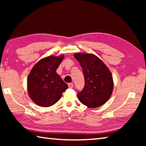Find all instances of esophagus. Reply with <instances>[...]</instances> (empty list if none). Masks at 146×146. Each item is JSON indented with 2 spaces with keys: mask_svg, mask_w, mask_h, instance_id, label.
Instances as JSON below:
<instances>
[{
  "mask_svg": "<svg viewBox=\"0 0 146 146\" xmlns=\"http://www.w3.org/2000/svg\"><path fill=\"white\" fill-rule=\"evenodd\" d=\"M68 87L70 88H72L73 87V83H69L68 84Z\"/></svg>",
  "mask_w": 146,
  "mask_h": 146,
  "instance_id": "34e87169",
  "label": "esophagus"
}]
</instances>
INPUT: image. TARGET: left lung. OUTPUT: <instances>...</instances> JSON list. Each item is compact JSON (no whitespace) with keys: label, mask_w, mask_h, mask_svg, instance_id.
<instances>
[{"label":"left lung","mask_w":146,"mask_h":146,"mask_svg":"<svg viewBox=\"0 0 146 146\" xmlns=\"http://www.w3.org/2000/svg\"><path fill=\"white\" fill-rule=\"evenodd\" d=\"M74 56L82 68L85 86L78 93L80 102L90 108L100 107L107 102L113 90L111 73L106 64L93 54L77 53Z\"/></svg>","instance_id":"obj_1"}]
</instances>
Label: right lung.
<instances>
[{
	"instance_id": "right-lung-1",
	"label": "right lung",
	"mask_w": 146,
	"mask_h": 146,
	"mask_svg": "<svg viewBox=\"0 0 146 146\" xmlns=\"http://www.w3.org/2000/svg\"><path fill=\"white\" fill-rule=\"evenodd\" d=\"M64 58L58 56H47L39 60L28 76V91L29 97L36 104L42 107L53 106L68 88L56 71Z\"/></svg>"
}]
</instances>
